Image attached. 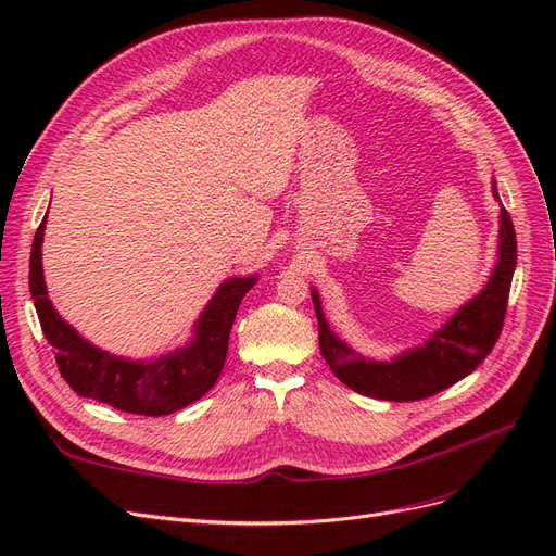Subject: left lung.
<instances>
[{"label": "left lung", "instance_id": "8db88e82", "mask_svg": "<svg viewBox=\"0 0 556 556\" xmlns=\"http://www.w3.org/2000/svg\"><path fill=\"white\" fill-rule=\"evenodd\" d=\"M492 192L498 199L496 180ZM496 264L484 288L468 299L447 323L435 329L422 345L403 350L390 362H376L352 350L339 333H333L323 313L317 290H311L319 329V350L333 376L350 390L382 401H419L447 390L473 374L490 355L506 317L510 282L517 264V239L508 211L501 204Z\"/></svg>", "mask_w": 556, "mask_h": 556}]
</instances>
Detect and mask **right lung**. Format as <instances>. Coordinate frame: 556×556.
Here are the masks:
<instances>
[{
    "mask_svg": "<svg viewBox=\"0 0 556 556\" xmlns=\"http://www.w3.org/2000/svg\"><path fill=\"white\" fill-rule=\"evenodd\" d=\"M43 229L46 217L31 243L29 292L46 341L55 348L58 368L72 390L123 413L148 417L172 415L204 396L223 374L233 317L260 276L227 278L201 311L194 336L182 348L157 359H127L83 339L55 311L43 280Z\"/></svg>",
    "mask_w": 556,
    "mask_h": 556,
    "instance_id": "obj_1",
    "label": "right lung"
}]
</instances>
